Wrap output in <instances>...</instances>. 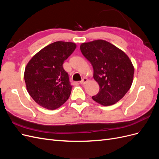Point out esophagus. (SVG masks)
<instances>
[{
  "label": "esophagus",
  "instance_id": "34e87169",
  "mask_svg": "<svg viewBox=\"0 0 159 159\" xmlns=\"http://www.w3.org/2000/svg\"><path fill=\"white\" fill-rule=\"evenodd\" d=\"M88 81V79L87 78H84L82 80L80 81V84H82V85H84V84L87 83Z\"/></svg>",
  "mask_w": 159,
  "mask_h": 159
}]
</instances>
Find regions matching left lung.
I'll list each match as a JSON object with an SVG mask.
<instances>
[{
	"mask_svg": "<svg viewBox=\"0 0 159 159\" xmlns=\"http://www.w3.org/2000/svg\"><path fill=\"white\" fill-rule=\"evenodd\" d=\"M80 50L93 68V78L99 85L95 102L108 106L122 99L132 85L134 68L129 57L111 43L98 40L83 43Z\"/></svg>",
	"mask_w": 159,
	"mask_h": 159,
	"instance_id": "left-lung-1",
	"label": "left lung"
}]
</instances>
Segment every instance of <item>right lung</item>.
<instances>
[{
  "label": "right lung",
  "instance_id": "1",
  "mask_svg": "<svg viewBox=\"0 0 159 159\" xmlns=\"http://www.w3.org/2000/svg\"><path fill=\"white\" fill-rule=\"evenodd\" d=\"M75 48L74 43L55 42L38 52L28 62L25 71L26 89L40 106L56 109L68 99L72 85L63 64Z\"/></svg>",
  "mask_w": 159,
  "mask_h": 159
}]
</instances>
